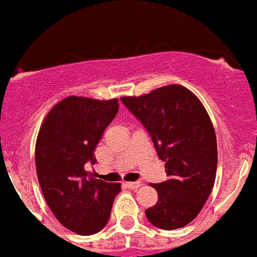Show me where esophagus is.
Segmentation results:
<instances>
[{"mask_svg": "<svg viewBox=\"0 0 257 257\" xmlns=\"http://www.w3.org/2000/svg\"><path fill=\"white\" fill-rule=\"evenodd\" d=\"M140 185H141V182H140V181H135V182H126V186H127L128 189H131V190L139 189Z\"/></svg>", "mask_w": 257, "mask_h": 257, "instance_id": "34e87169", "label": "esophagus"}]
</instances>
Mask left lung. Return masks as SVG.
Masks as SVG:
<instances>
[{
    "label": "left lung",
    "mask_w": 257,
    "mask_h": 257,
    "mask_svg": "<svg viewBox=\"0 0 257 257\" xmlns=\"http://www.w3.org/2000/svg\"><path fill=\"white\" fill-rule=\"evenodd\" d=\"M121 101L147 130L169 176L151 185L159 200L145 211L147 220L162 230L184 227L201 211L215 184L217 144L211 120L201 101L180 85Z\"/></svg>",
    "instance_id": "left-lung-1"
}]
</instances>
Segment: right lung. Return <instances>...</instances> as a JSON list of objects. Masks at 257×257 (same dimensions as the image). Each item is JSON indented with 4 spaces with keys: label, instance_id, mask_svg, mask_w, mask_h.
I'll list each match as a JSON object with an SVG mask.
<instances>
[{
    "label": "right lung",
    "instance_id": "add662e5",
    "mask_svg": "<svg viewBox=\"0 0 257 257\" xmlns=\"http://www.w3.org/2000/svg\"><path fill=\"white\" fill-rule=\"evenodd\" d=\"M118 112V101L70 96L48 112L36 141V171L46 202L61 225L93 235L110 218L121 184L95 179L85 170L96 161L103 131Z\"/></svg>",
    "mask_w": 257,
    "mask_h": 257
}]
</instances>
